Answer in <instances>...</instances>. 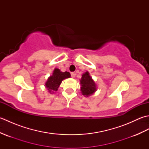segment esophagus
Returning <instances> with one entry per match:
<instances>
[{
  "mask_svg": "<svg viewBox=\"0 0 149 149\" xmlns=\"http://www.w3.org/2000/svg\"><path fill=\"white\" fill-rule=\"evenodd\" d=\"M75 75H76V74H75V72H71V76L72 77H75Z\"/></svg>",
  "mask_w": 149,
  "mask_h": 149,
  "instance_id": "esophagus-1",
  "label": "esophagus"
}]
</instances>
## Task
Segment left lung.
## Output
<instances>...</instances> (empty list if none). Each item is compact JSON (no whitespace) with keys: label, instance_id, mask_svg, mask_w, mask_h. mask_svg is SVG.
Returning a JSON list of instances; mask_svg holds the SVG:
<instances>
[{"label":"left lung","instance_id":"8db88e82","mask_svg":"<svg viewBox=\"0 0 149 149\" xmlns=\"http://www.w3.org/2000/svg\"><path fill=\"white\" fill-rule=\"evenodd\" d=\"M80 82L81 86V90L83 95L88 97L97 90L96 84L90 77L88 72H85L83 74Z\"/></svg>","mask_w":149,"mask_h":149}]
</instances>
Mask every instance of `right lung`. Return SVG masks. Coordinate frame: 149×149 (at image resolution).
<instances>
[{
    "mask_svg": "<svg viewBox=\"0 0 149 149\" xmlns=\"http://www.w3.org/2000/svg\"><path fill=\"white\" fill-rule=\"evenodd\" d=\"M70 77V74L68 72H62L58 68H55L52 75L49 77L46 82L45 86L50 93H54L58 91L59 85L63 79Z\"/></svg>",
    "mask_w": 149,
    "mask_h": 149,
    "instance_id": "add662e5",
    "label": "right lung"
}]
</instances>
